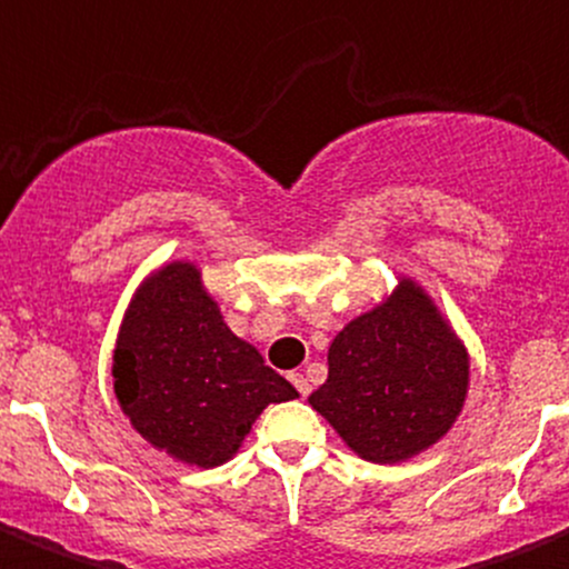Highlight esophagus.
<instances>
[{
  "mask_svg": "<svg viewBox=\"0 0 569 569\" xmlns=\"http://www.w3.org/2000/svg\"><path fill=\"white\" fill-rule=\"evenodd\" d=\"M289 380H291V383H295V389L300 391V397L311 395V383H308V378L302 372H291Z\"/></svg>",
  "mask_w": 569,
  "mask_h": 569,
  "instance_id": "obj_1",
  "label": "esophagus"
}]
</instances>
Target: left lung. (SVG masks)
I'll use <instances>...</instances> for the list:
<instances>
[{
	"label": "left lung",
	"instance_id": "left-lung-1",
	"mask_svg": "<svg viewBox=\"0 0 569 569\" xmlns=\"http://www.w3.org/2000/svg\"><path fill=\"white\" fill-rule=\"evenodd\" d=\"M470 363L433 302L400 280L386 306L352 319L308 397L361 459L391 465L431 448L465 406Z\"/></svg>",
	"mask_w": 569,
	"mask_h": 569
}]
</instances>
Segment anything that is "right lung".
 <instances>
[{
    "instance_id": "add662e5",
    "label": "right lung",
    "mask_w": 569,
    "mask_h": 569,
    "mask_svg": "<svg viewBox=\"0 0 569 569\" xmlns=\"http://www.w3.org/2000/svg\"><path fill=\"white\" fill-rule=\"evenodd\" d=\"M113 389L132 428L158 450L217 467L239 450L269 402L297 389L222 322L191 263L152 274L127 308Z\"/></svg>"
}]
</instances>
